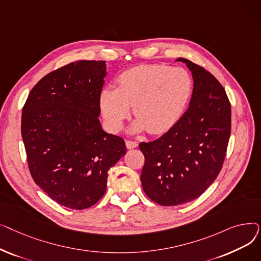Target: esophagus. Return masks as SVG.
<instances>
[{
    "mask_svg": "<svg viewBox=\"0 0 261 261\" xmlns=\"http://www.w3.org/2000/svg\"><path fill=\"white\" fill-rule=\"evenodd\" d=\"M138 143L136 142H134V141H130V140H128V141H126V147L128 148V149H133V148H136L138 147Z\"/></svg>",
    "mask_w": 261,
    "mask_h": 261,
    "instance_id": "34e87169",
    "label": "esophagus"
}]
</instances>
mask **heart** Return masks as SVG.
I'll return each mask as SVG.
<instances>
[{
	"label": "heart",
	"mask_w": 261,
	"mask_h": 261,
	"mask_svg": "<svg viewBox=\"0 0 261 261\" xmlns=\"http://www.w3.org/2000/svg\"><path fill=\"white\" fill-rule=\"evenodd\" d=\"M193 93V79L183 67L143 64L123 72L117 89L105 88L100 110L110 130L118 131L130 114L138 118L134 129L151 134L168 131L183 116Z\"/></svg>",
	"instance_id": "obj_1"
}]
</instances>
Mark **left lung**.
<instances>
[{
    "instance_id": "left-lung-1",
    "label": "left lung",
    "mask_w": 261,
    "mask_h": 261,
    "mask_svg": "<svg viewBox=\"0 0 261 261\" xmlns=\"http://www.w3.org/2000/svg\"><path fill=\"white\" fill-rule=\"evenodd\" d=\"M194 77L187 111L161 138L143 142L141 181L145 194L163 206L199 198L220 172L230 135V102L216 77L185 58Z\"/></svg>"
}]
</instances>
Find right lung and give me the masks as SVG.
Masks as SVG:
<instances>
[{
    "label": "right lung",
    "instance_id": "add662e5",
    "mask_svg": "<svg viewBox=\"0 0 261 261\" xmlns=\"http://www.w3.org/2000/svg\"><path fill=\"white\" fill-rule=\"evenodd\" d=\"M105 61L80 60L57 68L30 92L21 133L35 183L50 199L85 210L106 193L108 171L126 154L122 138L100 126Z\"/></svg>",
    "mask_w": 261,
    "mask_h": 261
}]
</instances>
